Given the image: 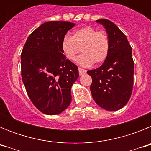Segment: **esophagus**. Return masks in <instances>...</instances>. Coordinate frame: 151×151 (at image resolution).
<instances>
[{
	"instance_id": "1",
	"label": "esophagus",
	"mask_w": 151,
	"mask_h": 151,
	"mask_svg": "<svg viewBox=\"0 0 151 151\" xmlns=\"http://www.w3.org/2000/svg\"><path fill=\"white\" fill-rule=\"evenodd\" d=\"M86 70L84 69H82V68H78V73H79L80 76H82V75H84L86 73Z\"/></svg>"
}]
</instances>
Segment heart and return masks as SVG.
I'll list each match as a JSON object with an SVG mask.
<instances>
[{"label": "heart", "mask_w": 151, "mask_h": 151, "mask_svg": "<svg viewBox=\"0 0 151 151\" xmlns=\"http://www.w3.org/2000/svg\"><path fill=\"white\" fill-rule=\"evenodd\" d=\"M62 50L68 60H76L82 49V55L78 57L81 66H88L92 63L98 65L104 62L110 51V39L104 30L85 26L73 31L72 37L65 35L63 38Z\"/></svg>", "instance_id": "1"}]
</instances>
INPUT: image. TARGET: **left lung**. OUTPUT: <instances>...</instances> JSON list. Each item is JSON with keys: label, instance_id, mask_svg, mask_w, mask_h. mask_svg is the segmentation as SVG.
Masks as SVG:
<instances>
[{"label": "left lung", "instance_id": "8db88e82", "mask_svg": "<svg viewBox=\"0 0 151 151\" xmlns=\"http://www.w3.org/2000/svg\"><path fill=\"white\" fill-rule=\"evenodd\" d=\"M110 39V51L101 66L88 70L92 78L90 86L97 104L109 111L123 107L129 101L134 82V61L132 47L126 36L108 19H98Z\"/></svg>", "mask_w": 151, "mask_h": 151}]
</instances>
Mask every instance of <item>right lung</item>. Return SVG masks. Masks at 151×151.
<instances>
[{
    "mask_svg": "<svg viewBox=\"0 0 151 151\" xmlns=\"http://www.w3.org/2000/svg\"><path fill=\"white\" fill-rule=\"evenodd\" d=\"M73 22L50 21L31 33L21 54V75L31 101L41 113L57 115L69 106L76 65L66 58L63 38Z\"/></svg>",
    "mask_w": 151,
    "mask_h": 151,
    "instance_id": "right-lung-1",
    "label": "right lung"
}]
</instances>
